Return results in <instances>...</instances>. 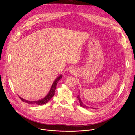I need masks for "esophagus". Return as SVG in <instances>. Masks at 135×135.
<instances>
[{
  "mask_svg": "<svg viewBox=\"0 0 135 135\" xmlns=\"http://www.w3.org/2000/svg\"><path fill=\"white\" fill-rule=\"evenodd\" d=\"M71 72H72V71H71Z\"/></svg>",
  "mask_w": 135,
  "mask_h": 135,
  "instance_id": "esophagus-1",
  "label": "esophagus"
}]
</instances>
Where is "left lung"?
<instances>
[{"mask_svg":"<svg viewBox=\"0 0 135 135\" xmlns=\"http://www.w3.org/2000/svg\"><path fill=\"white\" fill-rule=\"evenodd\" d=\"M77 98H78V100H79V103H80V105L81 107H83L84 108H86V109H90V108H91V107H88V106L86 105L85 104L83 103V102L81 100V98H80V97L79 95L78 96ZM93 108V109H96V108Z\"/></svg>","mask_w":135,"mask_h":135,"instance_id":"1","label":"left lung"}]
</instances>
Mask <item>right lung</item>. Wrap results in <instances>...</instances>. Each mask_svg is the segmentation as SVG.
<instances>
[{"label":"right lung","mask_w":135,"mask_h":135,"mask_svg":"<svg viewBox=\"0 0 135 135\" xmlns=\"http://www.w3.org/2000/svg\"><path fill=\"white\" fill-rule=\"evenodd\" d=\"M62 78V74L60 75L54 81V83L52 85V86L51 87V89H50V90L47 95L44 98H43L42 99H41V100H38V101H28V100H25V99H23V98L19 96H19L20 98L21 99V101H22L23 102H25L30 104L41 105V104H46L50 100L51 98L54 96L55 91V89H56V87L57 84V83Z\"/></svg>","instance_id":"right-lung-1"}]
</instances>
